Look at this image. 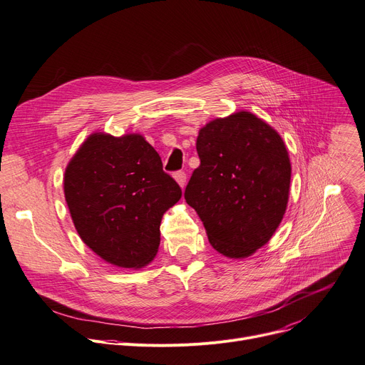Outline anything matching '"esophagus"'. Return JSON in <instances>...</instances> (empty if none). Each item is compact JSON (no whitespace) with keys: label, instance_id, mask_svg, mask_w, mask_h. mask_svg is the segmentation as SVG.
Instances as JSON below:
<instances>
[{"label":"esophagus","instance_id":"obj_1","mask_svg":"<svg viewBox=\"0 0 365 365\" xmlns=\"http://www.w3.org/2000/svg\"><path fill=\"white\" fill-rule=\"evenodd\" d=\"M174 178H175V181L178 182V185H180L181 188H184V185H185V182H187V175H185V173H184V171H178V173L174 174Z\"/></svg>","mask_w":365,"mask_h":365}]
</instances>
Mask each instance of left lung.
<instances>
[{
    "instance_id": "8db88e82",
    "label": "left lung",
    "mask_w": 365,
    "mask_h": 365,
    "mask_svg": "<svg viewBox=\"0 0 365 365\" xmlns=\"http://www.w3.org/2000/svg\"><path fill=\"white\" fill-rule=\"evenodd\" d=\"M195 148L200 166L185 187V202L216 251L245 259L269 242L287 210L291 162L284 140L240 110L200 128Z\"/></svg>"
}]
</instances>
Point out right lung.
I'll return each instance as SVG.
<instances>
[{"label": "right lung", "mask_w": 365, "mask_h": 365, "mask_svg": "<svg viewBox=\"0 0 365 365\" xmlns=\"http://www.w3.org/2000/svg\"><path fill=\"white\" fill-rule=\"evenodd\" d=\"M64 194L81 241L110 264L138 269L156 256L162 216L181 188L142 134L93 133L66 168Z\"/></svg>", "instance_id": "1"}]
</instances>
